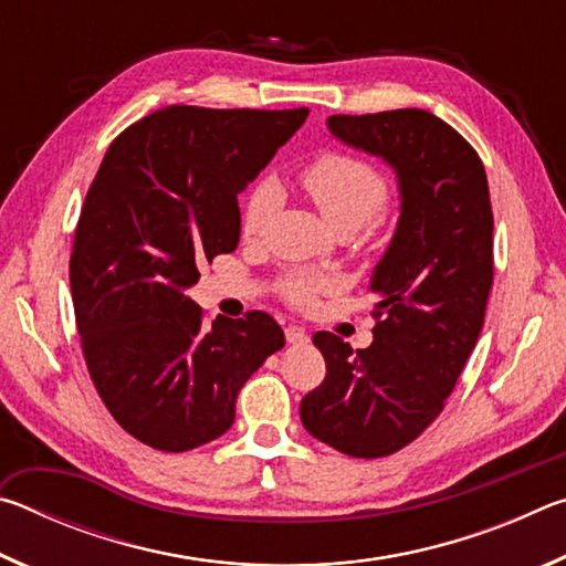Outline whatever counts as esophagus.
<instances>
[{
  "instance_id": "34e87169",
  "label": "esophagus",
  "mask_w": 566,
  "mask_h": 566,
  "mask_svg": "<svg viewBox=\"0 0 566 566\" xmlns=\"http://www.w3.org/2000/svg\"><path fill=\"white\" fill-rule=\"evenodd\" d=\"M284 334H286V342H290V344H306V342H310V334L304 332V327H296V324H290V327L284 329Z\"/></svg>"
}]
</instances>
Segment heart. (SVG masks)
<instances>
[{"mask_svg": "<svg viewBox=\"0 0 566 566\" xmlns=\"http://www.w3.org/2000/svg\"><path fill=\"white\" fill-rule=\"evenodd\" d=\"M300 181L306 195L334 232L357 229L387 205V181L379 171L359 157L342 151H324L302 169ZM282 207V187L274 179H260L247 191L242 202V237L254 242L270 227L276 209ZM329 280L314 274H292L282 284L286 300L296 306L312 302V296L327 290Z\"/></svg>", "mask_w": 566, "mask_h": 566, "instance_id": "1", "label": "heart"}]
</instances>
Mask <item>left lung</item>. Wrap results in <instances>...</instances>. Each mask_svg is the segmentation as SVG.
<instances>
[{
  "label": "left lung",
  "mask_w": 566,
  "mask_h": 566,
  "mask_svg": "<svg viewBox=\"0 0 566 566\" xmlns=\"http://www.w3.org/2000/svg\"><path fill=\"white\" fill-rule=\"evenodd\" d=\"M327 127L395 169L399 219L369 280L375 339L354 352L337 334H314L327 377L300 417L337 452L377 459L439 417L482 332L494 274L490 185L469 142L432 112L334 114Z\"/></svg>",
  "instance_id": "left-lung-1"
}]
</instances>
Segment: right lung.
<instances>
[{"label":"right lung","instance_id":"obj_1","mask_svg":"<svg viewBox=\"0 0 566 566\" xmlns=\"http://www.w3.org/2000/svg\"><path fill=\"white\" fill-rule=\"evenodd\" d=\"M310 109L167 107L112 142L74 232L70 282L94 387L161 452L222 437L284 332L266 312L207 327L187 290L239 244L237 197Z\"/></svg>","mask_w":566,"mask_h":566}]
</instances>
